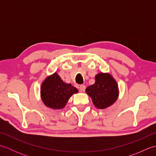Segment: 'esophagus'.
Returning <instances> with one entry per match:
<instances>
[{"label":"esophagus","instance_id":"obj_1","mask_svg":"<svg viewBox=\"0 0 156 156\" xmlns=\"http://www.w3.org/2000/svg\"><path fill=\"white\" fill-rule=\"evenodd\" d=\"M79 89H80V90L81 92H84L85 89H86V86L84 84H81L80 86V87H79Z\"/></svg>","mask_w":156,"mask_h":156}]
</instances>
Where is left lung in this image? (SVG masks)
Instances as JSON below:
<instances>
[{"label": "left lung", "instance_id": "obj_1", "mask_svg": "<svg viewBox=\"0 0 156 156\" xmlns=\"http://www.w3.org/2000/svg\"><path fill=\"white\" fill-rule=\"evenodd\" d=\"M86 92L96 107L103 109L117 100L118 86L110 74L100 73L95 76V83L86 88Z\"/></svg>", "mask_w": 156, "mask_h": 156}]
</instances>
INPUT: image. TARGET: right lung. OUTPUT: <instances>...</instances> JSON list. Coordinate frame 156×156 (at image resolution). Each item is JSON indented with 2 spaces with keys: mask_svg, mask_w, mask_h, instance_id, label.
<instances>
[{
  "mask_svg": "<svg viewBox=\"0 0 156 156\" xmlns=\"http://www.w3.org/2000/svg\"><path fill=\"white\" fill-rule=\"evenodd\" d=\"M76 92L77 88L64 83L56 73L46 78L41 87L43 102L47 107L54 109L64 108L69 97Z\"/></svg>",
  "mask_w": 156,
  "mask_h": 156,
  "instance_id": "1",
  "label": "right lung"
}]
</instances>
